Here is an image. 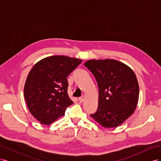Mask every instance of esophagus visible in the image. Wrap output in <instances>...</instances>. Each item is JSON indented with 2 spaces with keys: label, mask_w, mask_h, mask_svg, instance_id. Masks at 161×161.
<instances>
[{
  "label": "esophagus",
  "mask_w": 161,
  "mask_h": 161,
  "mask_svg": "<svg viewBox=\"0 0 161 161\" xmlns=\"http://www.w3.org/2000/svg\"><path fill=\"white\" fill-rule=\"evenodd\" d=\"M84 99H85V98H84L83 96H81V97H80L79 98V101L80 102V103H82V102H83Z\"/></svg>",
  "instance_id": "34e87169"
}]
</instances>
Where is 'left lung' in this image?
Segmentation results:
<instances>
[{
  "instance_id": "obj_1",
  "label": "left lung",
  "mask_w": 161,
  "mask_h": 161,
  "mask_svg": "<svg viewBox=\"0 0 161 161\" xmlns=\"http://www.w3.org/2000/svg\"><path fill=\"white\" fill-rule=\"evenodd\" d=\"M84 64L99 87L98 108L90 115L104 128L118 127L137 107L139 85L135 73L115 60H90Z\"/></svg>"
}]
</instances>
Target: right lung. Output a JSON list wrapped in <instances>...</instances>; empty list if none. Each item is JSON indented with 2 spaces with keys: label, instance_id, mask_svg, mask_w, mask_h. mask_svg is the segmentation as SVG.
Listing matches in <instances>:
<instances>
[{
  "label": "right lung",
  "instance_id": "obj_1",
  "mask_svg": "<svg viewBox=\"0 0 161 161\" xmlns=\"http://www.w3.org/2000/svg\"><path fill=\"white\" fill-rule=\"evenodd\" d=\"M81 62L78 58L53 56L39 61L30 70L24 97L30 113L41 124H51L73 103L67 92V77Z\"/></svg>",
  "mask_w": 161,
  "mask_h": 161
}]
</instances>
